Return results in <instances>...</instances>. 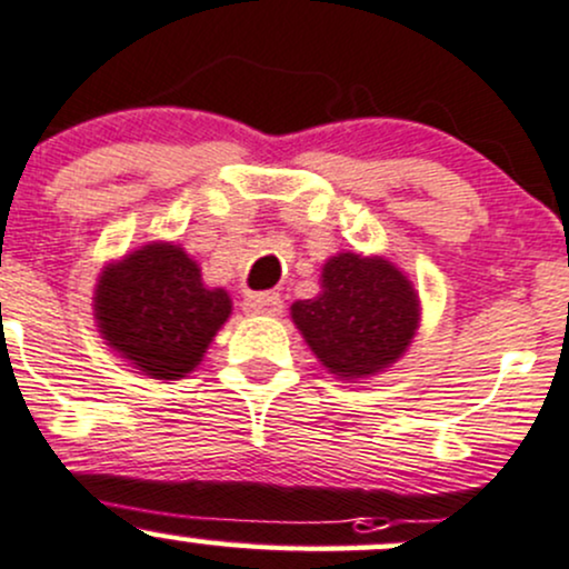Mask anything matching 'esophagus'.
<instances>
[{
  "label": "esophagus",
  "instance_id": "34e87169",
  "mask_svg": "<svg viewBox=\"0 0 569 569\" xmlns=\"http://www.w3.org/2000/svg\"><path fill=\"white\" fill-rule=\"evenodd\" d=\"M242 310L248 316H278L283 310V302H280L274 291H261V295L242 297Z\"/></svg>",
  "mask_w": 569,
  "mask_h": 569
}]
</instances>
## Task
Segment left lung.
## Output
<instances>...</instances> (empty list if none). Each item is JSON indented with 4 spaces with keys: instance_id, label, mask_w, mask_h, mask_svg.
Returning <instances> with one entry per match:
<instances>
[{
    "instance_id": "left-lung-1",
    "label": "left lung",
    "mask_w": 569,
    "mask_h": 569,
    "mask_svg": "<svg viewBox=\"0 0 569 569\" xmlns=\"http://www.w3.org/2000/svg\"><path fill=\"white\" fill-rule=\"evenodd\" d=\"M318 283L313 299L291 305V321L329 376L353 383L402 359L421 327V299L395 261L340 251Z\"/></svg>"
}]
</instances>
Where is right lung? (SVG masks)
Here are the masks:
<instances>
[{
	"mask_svg": "<svg viewBox=\"0 0 569 569\" xmlns=\"http://www.w3.org/2000/svg\"><path fill=\"white\" fill-rule=\"evenodd\" d=\"M229 316L227 289L204 286L199 264L178 242L156 240L108 261L93 286L102 340L153 380L197 370Z\"/></svg>",
	"mask_w": 569,
	"mask_h": 569,
	"instance_id": "right-lung-1",
	"label": "right lung"
}]
</instances>
